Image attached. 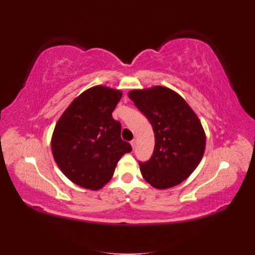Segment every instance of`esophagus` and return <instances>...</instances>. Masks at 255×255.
<instances>
[{
	"mask_svg": "<svg viewBox=\"0 0 255 255\" xmlns=\"http://www.w3.org/2000/svg\"><path fill=\"white\" fill-rule=\"evenodd\" d=\"M130 145H132L133 149H135V145H136V140L135 139H133L132 141H130Z\"/></svg>",
	"mask_w": 255,
	"mask_h": 255,
	"instance_id": "obj_1",
	"label": "esophagus"
}]
</instances>
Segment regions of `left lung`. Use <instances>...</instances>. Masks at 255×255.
Listing matches in <instances>:
<instances>
[{
    "mask_svg": "<svg viewBox=\"0 0 255 255\" xmlns=\"http://www.w3.org/2000/svg\"><path fill=\"white\" fill-rule=\"evenodd\" d=\"M154 130L151 158L139 163L143 179L157 189L181 184L201 161L206 136L196 113L174 90L164 86L134 89L128 94Z\"/></svg>",
    "mask_w": 255,
    "mask_h": 255,
    "instance_id": "8db88e82",
    "label": "left lung"
}]
</instances>
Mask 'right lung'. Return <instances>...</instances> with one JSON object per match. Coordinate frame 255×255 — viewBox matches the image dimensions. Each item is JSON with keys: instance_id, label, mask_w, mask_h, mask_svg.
<instances>
[{"instance_id": "1", "label": "right lung", "mask_w": 255, "mask_h": 255, "mask_svg": "<svg viewBox=\"0 0 255 255\" xmlns=\"http://www.w3.org/2000/svg\"><path fill=\"white\" fill-rule=\"evenodd\" d=\"M122 91L97 85L83 91L60 116L53 130L51 149L58 168L79 186L101 189L119 159L132 151L121 139V125L112 113Z\"/></svg>"}]
</instances>
